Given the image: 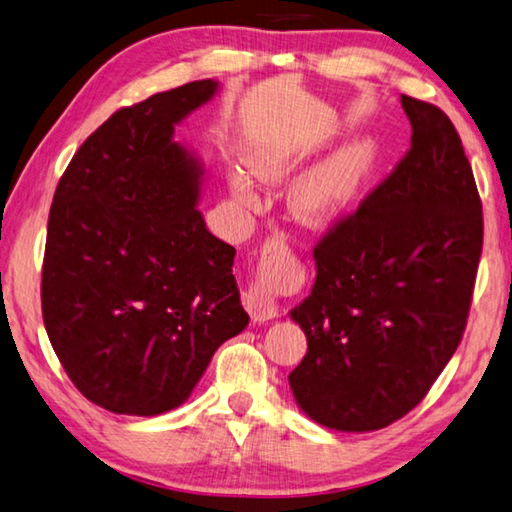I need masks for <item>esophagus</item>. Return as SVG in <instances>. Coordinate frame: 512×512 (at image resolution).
<instances>
[{"label": "esophagus", "mask_w": 512, "mask_h": 512, "mask_svg": "<svg viewBox=\"0 0 512 512\" xmlns=\"http://www.w3.org/2000/svg\"><path fill=\"white\" fill-rule=\"evenodd\" d=\"M286 247L288 245L286 240H283V236H272L265 242V254L276 256V251ZM242 304H245L254 322H267V320H274V317H279V304H276V299L272 297L270 272L261 270L256 274V279L249 283V288L245 292H242Z\"/></svg>", "instance_id": "obj_1"}]
</instances>
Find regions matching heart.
<instances>
[{"label": "heart", "mask_w": 512, "mask_h": 512, "mask_svg": "<svg viewBox=\"0 0 512 512\" xmlns=\"http://www.w3.org/2000/svg\"><path fill=\"white\" fill-rule=\"evenodd\" d=\"M370 165V152L367 147L349 145L326 158L313 172H308L292 190V208L306 222H320L324 217L338 211L354 195L360 179ZM254 172L263 179H279L286 167L276 161H258L254 163ZM233 192L242 204H251L254 195L245 177L236 174L231 181Z\"/></svg>", "instance_id": "heart-1"}]
</instances>
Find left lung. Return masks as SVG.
Listing matches in <instances>:
<instances>
[{
	"label": "left lung",
	"mask_w": 512,
	"mask_h": 512,
	"mask_svg": "<svg viewBox=\"0 0 512 512\" xmlns=\"http://www.w3.org/2000/svg\"><path fill=\"white\" fill-rule=\"evenodd\" d=\"M410 149L317 240L292 311L308 349L290 388L308 417L376 431L410 413L463 340L483 249L481 197L445 111L401 95Z\"/></svg>",
	"instance_id": "obj_1"
}]
</instances>
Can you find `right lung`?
I'll list each match as a JSON object with an SVG mask.
<instances>
[{"instance_id":"1","label":"right lung","mask_w":512,"mask_h":512,"mask_svg":"<svg viewBox=\"0 0 512 512\" xmlns=\"http://www.w3.org/2000/svg\"><path fill=\"white\" fill-rule=\"evenodd\" d=\"M217 90L190 81L122 106L72 156L49 208L40 301L65 374L117 415L188 399L249 322L236 249L197 211L199 174L174 124Z\"/></svg>"}]
</instances>
